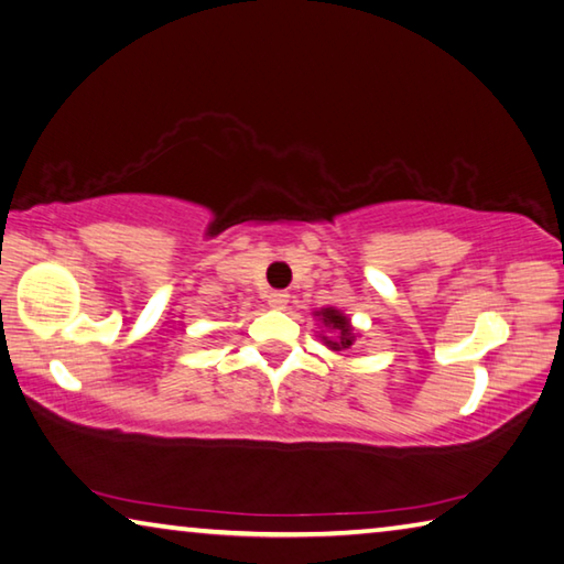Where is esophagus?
Returning <instances> with one entry per match:
<instances>
[{
    "mask_svg": "<svg viewBox=\"0 0 564 564\" xmlns=\"http://www.w3.org/2000/svg\"><path fill=\"white\" fill-rule=\"evenodd\" d=\"M289 299L291 295L285 291H273V293H269V305L273 311H283L285 305H289Z\"/></svg>",
    "mask_w": 564,
    "mask_h": 564,
    "instance_id": "34e87169",
    "label": "esophagus"
}]
</instances>
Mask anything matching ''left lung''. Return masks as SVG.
Instances as JSON below:
<instances>
[{"label":"left lung","mask_w":564,"mask_h":564,"mask_svg":"<svg viewBox=\"0 0 564 564\" xmlns=\"http://www.w3.org/2000/svg\"><path fill=\"white\" fill-rule=\"evenodd\" d=\"M315 315L321 317V323L327 330V335H321L323 343L335 352L350 350L355 337H357V333L352 330V325H350V317H347L340 311H335V308H323V311H317Z\"/></svg>","instance_id":"8db88e82"}]
</instances>
